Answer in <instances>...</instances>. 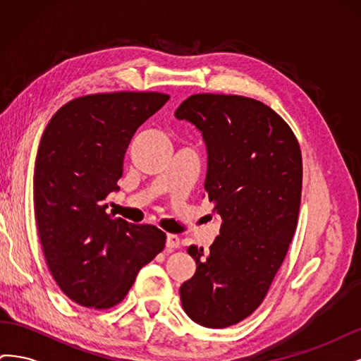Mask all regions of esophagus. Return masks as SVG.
<instances>
[{
	"instance_id": "obj_1",
	"label": "esophagus",
	"mask_w": 361,
	"mask_h": 361,
	"mask_svg": "<svg viewBox=\"0 0 361 361\" xmlns=\"http://www.w3.org/2000/svg\"><path fill=\"white\" fill-rule=\"evenodd\" d=\"M166 245L169 250H174V248H179L180 245V239L178 235H171L169 233L167 235V239H166Z\"/></svg>"
}]
</instances>
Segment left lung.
Listing matches in <instances>:
<instances>
[{"label":"left lung","mask_w":361,"mask_h":361,"mask_svg":"<svg viewBox=\"0 0 361 361\" xmlns=\"http://www.w3.org/2000/svg\"><path fill=\"white\" fill-rule=\"evenodd\" d=\"M174 116L203 135L204 191L223 220L206 255L187 248L197 269L180 286L182 307L194 322L224 329L259 307L286 257L301 203V150L285 120L251 97L192 94Z\"/></svg>","instance_id":"8db88e82"}]
</instances>
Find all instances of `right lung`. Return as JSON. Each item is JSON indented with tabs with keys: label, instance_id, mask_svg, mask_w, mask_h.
<instances>
[{
	"label": "right lung",
	"instance_id": "obj_1",
	"mask_svg": "<svg viewBox=\"0 0 361 361\" xmlns=\"http://www.w3.org/2000/svg\"><path fill=\"white\" fill-rule=\"evenodd\" d=\"M170 99L157 92H116L72 99L52 116L37 149L36 223L51 276L76 304L110 309L138 271L166 247V233L106 214L138 126Z\"/></svg>",
	"mask_w": 361,
	"mask_h": 361
}]
</instances>
